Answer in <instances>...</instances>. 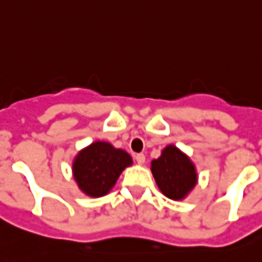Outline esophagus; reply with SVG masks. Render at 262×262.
<instances>
[{"label":"esophagus","mask_w":262,"mask_h":262,"mask_svg":"<svg viewBox=\"0 0 262 262\" xmlns=\"http://www.w3.org/2000/svg\"><path fill=\"white\" fill-rule=\"evenodd\" d=\"M134 158L138 164H144V162H145V155L144 154H135Z\"/></svg>","instance_id":"obj_1"}]
</instances>
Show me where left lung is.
Here are the masks:
<instances>
[{
    "label": "left lung",
    "mask_w": 262,
    "mask_h": 262,
    "mask_svg": "<svg viewBox=\"0 0 262 262\" xmlns=\"http://www.w3.org/2000/svg\"><path fill=\"white\" fill-rule=\"evenodd\" d=\"M151 171L158 188L171 200H183L196 184L194 164L174 145H168L151 162Z\"/></svg>",
    "instance_id": "1"
}]
</instances>
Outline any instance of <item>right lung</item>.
<instances>
[{"label": "right lung", "instance_id": "obj_1", "mask_svg": "<svg viewBox=\"0 0 262 262\" xmlns=\"http://www.w3.org/2000/svg\"><path fill=\"white\" fill-rule=\"evenodd\" d=\"M131 164L133 160L125 151L97 141L77 155L73 165L74 178L86 195L102 196L113 188L122 169Z\"/></svg>", "mask_w": 262, "mask_h": 262}]
</instances>
